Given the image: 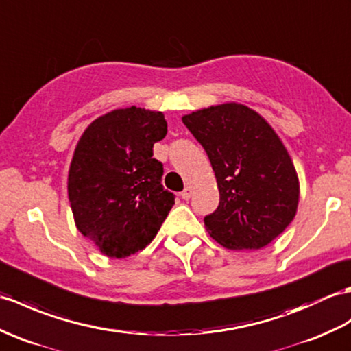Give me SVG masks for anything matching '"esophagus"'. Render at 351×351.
Wrapping results in <instances>:
<instances>
[{
  "label": "esophagus",
  "mask_w": 351,
  "mask_h": 351,
  "mask_svg": "<svg viewBox=\"0 0 351 351\" xmlns=\"http://www.w3.org/2000/svg\"><path fill=\"white\" fill-rule=\"evenodd\" d=\"M191 194H193V189H191V186H186V189L181 193V197L184 200H189L191 197Z\"/></svg>",
  "instance_id": "1"
}]
</instances>
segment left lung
<instances>
[{
    "instance_id": "8db88e82",
    "label": "left lung",
    "mask_w": 351,
    "mask_h": 351,
    "mask_svg": "<svg viewBox=\"0 0 351 351\" xmlns=\"http://www.w3.org/2000/svg\"><path fill=\"white\" fill-rule=\"evenodd\" d=\"M182 122L205 148L219 190L206 230L230 250H260L296 215L299 179L281 138L256 110L239 103L210 106Z\"/></svg>"
}]
</instances>
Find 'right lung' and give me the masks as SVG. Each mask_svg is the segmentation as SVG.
<instances>
[{"label": "right lung", "mask_w": 351, "mask_h": 351, "mask_svg": "<svg viewBox=\"0 0 351 351\" xmlns=\"http://www.w3.org/2000/svg\"><path fill=\"white\" fill-rule=\"evenodd\" d=\"M167 134L161 112L117 109L86 127L69 170L77 230L104 256L124 258L149 245L175 205L161 184L154 143Z\"/></svg>", "instance_id": "1"}]
</instances>
